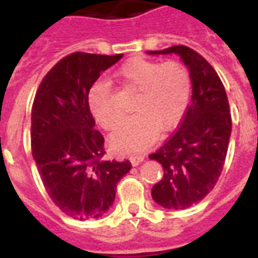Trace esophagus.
<instances>
[{"mask_svg": "<svg viewBox=\"0 0 258 258\" xmlns=\"http://www.w3.org/2000/svg\"><path fill=\"white\" fill-rule=\"evenodd\" d=\"M143 161H145V157H143V155H135V154H134V155L130 157V162H131V165L133 166L141 165Z\"/></svg>", "mask_w": 258, "mask_h": 258, "instance_id": "esophagus-1", "label": "esophagus"}]
</instances>
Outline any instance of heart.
Segmentation results:
<instances>
[{
  "label": "heart",
  "instance_id": "heart-1",
  "mask_svg": "<svg viewBox=\"0 0 258 258\" xmlns=\"http://www.w3.org/2000/svg\"><path fill=\"white\" fill-rule=\"evenodd\" d=\"M116 76L139 92L134 103L137 113L117 127L111 135V145L121 154L143 151L155 141L159 130L169 131L179 124L191 96V78L180 62L162 64L142 57L123 64ZM87 103L100 127L113 130L119 124L121 113L105 83H96L89 89Z\"/></svg>",
  "mask_w": 258,
  "mask_h": 258
}]
</instances>
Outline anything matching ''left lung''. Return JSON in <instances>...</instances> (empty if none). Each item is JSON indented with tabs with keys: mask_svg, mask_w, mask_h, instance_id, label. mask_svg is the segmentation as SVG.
Segmentation results:
<instances>
[{
	"mask_svg": "<svg viewBox=\"0 0 258 258\" xmlns=\"http://www.w3.org/2000/svg\"><path fill=\"white\" fill-rule=\"evenodd\" d=\"M149 54H178L191 78V103L171 138L150 155L163 167V178L151 190L162 208L183 210L202 201L224 169L232 134V116L224 84L196 50L175 45Z\"/></svg>",
	"mask_w": 258,
	"mask_h": 258,
	"instance_id": "1",
	"label": "left lung"
}]
</instances>
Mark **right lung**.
Returning a JSON list of instances; mask_svg holds the SVG:
<instances>
[{
    "label": "right lung",
    "instance_id": "right-lung-1",
    "mask_svg": "<svg viewBox=\"0 0 258 258\" xmlns=\"http://www.w3.org/2000/svg\"><path fill=\"white\" fill-rule=\"evenodd\" d=\"M123 54L75 52L42 79L32 107V154L50 200L75 220L99 218L112 206L130 161H103L104 138L95 128L87 96L101 72Z\"/></svg>",
    "mask_w": 258,
    "mask_h": 258
}]
</instances>
